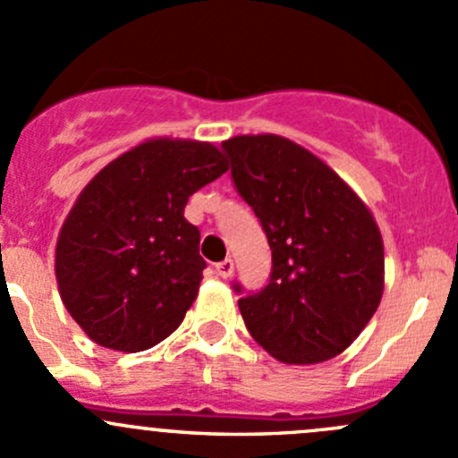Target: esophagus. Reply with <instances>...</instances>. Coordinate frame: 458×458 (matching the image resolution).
Masks as SVG:
<instances>
[{"instance_id":"esophagus-1","label":"esophagus","mask_w":458,"mask_h":458,"mask_svg":"<svg viewBox=\"0 0 458 458\" xmlns=\"http://www.w3.org/2000/svg\"><path fill=\"white\" fill-rule=\"evenodd\" d=\"M216 273H218L220 277H231V273H233V260H223L216 264Z\"/></svg>"}]
</instances>
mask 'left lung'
<instances>
[{"instance_id":"1","label":"left lung","mask_w":458,"mask_h":458,"mask_svg":"<svg viewBox=\"0 0 458 458\" xmlns=\"http://www.w3.org/2000/svg\"><path fill=\"white\" fill-rule=\"evenodd\" d=\"M223 149L271 247L268 284L238 300L249 333L282 364L337 357L384 295V240L370 209L322 158L284 136H233Z\"/></svg>"}]
</instances>
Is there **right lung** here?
Masks as SVG:
<instances>
[{
  "label": "right lung",
  "mask_w": 458,
  "mask_h": 458,
  "mask_svg": "<svg viewBox=\"0 0 458 458\" xmlns=\"http://www.w3.org/2000/svg\"><path fill=\"white\" fill-rule=\"evenodd\" d=\"M227 169L214 143L165 136L127 149L83 187L56 238L55 273L92 342L139 352L181 327L207 267L185 205Z\"/></svg>",
  "instance_id": "obj_1"
}]
</instances>
